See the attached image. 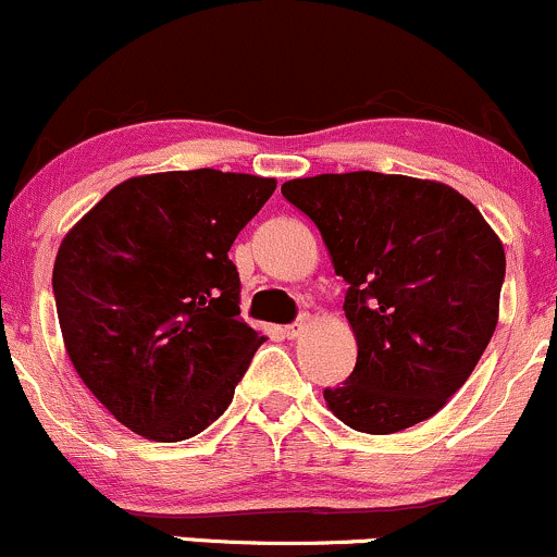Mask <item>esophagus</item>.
<instances>
[{
  "label": "esophagus",
  "instance_id": "34e87169",
  "mask_svg": "<svg viewBox=\"0 0 557 557\" xmlns=\"http://www.w3.org/2000/svg\"><path fill=\"white\" fill-rule=\"evenodd\" d=\"M306 327H309V317H300L298 322H293V324H287V327L283 330L285 332V337L287 341H296V337H300L306 332Z\"/></svg>",
  "mask_w": 557,
  "mask_h": 557
}]
</instances>
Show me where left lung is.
<instances>
[{
	"mask_svg": "<svg viewBox=\"0 0 557 557\" xmlns=\"http://www.w3.org/2000/svg\"><path fill=\"white\" fill-rule=\"evenodd\" d=\"M283 196L322 233L359 343L348 380L324 389L350 430L393 434L463 387L497 327L505 251L450 185L382 172L298 177Z\"/></svg>",
	"mask_w": 557,
	"mask_h": 557,
	"instance_id": "left-lung-1",
	"label": "left lung"
}]
</instances>
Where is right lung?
Wrapping results in <instances>:
<instances>
[{
	"instance_id": "add662e5",
	"label": "right lung",
	"mask_w": 557,
	"mask_h": 557,
	"mask_svg": "<svg viewBox=\"0 0 557 557\" xmlns=\"http://www.w3.org/2000/svg\"><path fill=\"white\" fill-rule=\"evenodd\" d=\"M274 188L220 170L131 177L62 240L52 287L67 356L131 432L181 443L225 413L264 343L240 319L227 251Z\"/></svg>"
}]
</instances>
